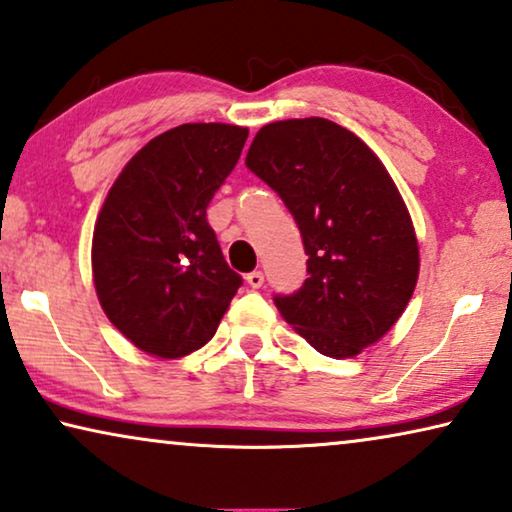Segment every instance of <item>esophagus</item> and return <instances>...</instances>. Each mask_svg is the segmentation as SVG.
<instances>
[{"mask_svg": "<svg viewBox=\"0 0 512 512\" xmlns=\"http://www.w3.org/2000/svg\"><path fill=\"white\" fill-rule=\"evenodd\" d=\"M246 280H248V285L253 287V290H259V287L264 285V273L262 271H253V273H248Z\"/></svg>", "mask_w": 512, "mask_h": 512, "instance_id": "obj_1", "label": "esophagus"}]
</instances>
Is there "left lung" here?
<instances>
[{"label": "left lung", "mask_w": 512, "mask_h": 512, "mask_svg": "<svg viewBox=\"0 0 512 512\" xmlns=\"http://www.w3.org/2000/svg\"><path fill=\"white\" fill-rule=\"evenodd\" d=\"M246 167L278 192L308 255L299 292L276 306L322 355L355 357L406 311L420 273L413 220L385 164L327 118L269 122Z\"/></svg>", "instance_id": "1"}]
</instances>
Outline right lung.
Segmentation results:
<instances>
[{"label": "right lung", "mask_w": 512, "mask_h": 512, "mask_svg": "<svg viewBox=\"0 0 512 512\" xmlns=\"http://www.w3.org/2000/svg\"><path fill=\"white\" fill-rule=\"evenodd\" d=\"M248 129L187 122L148 141L106 194L92 234V280L106 318L148 355L178 359L218 331L241 276L206 220Z\"/></svg>", "instance_id": "1"}]
</instances>
